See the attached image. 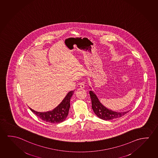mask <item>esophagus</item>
Instances as JSON below:
<instances>
[{"label":"esophagus","instance_id":"1","mask_svg":"<svg viewBox=\"0 0 158 158\" xmlns=\"http://www.w3.org/2000/svg\"><path fill=\"white\" fill-rule=\"evenodd\" d=\"M79 85H80V88H82V89H84L85 88V84H84V83H83V82H81V83H80L79 84Z\"/></svg>","mask_w":158,"mask_h":158}]
</instances>
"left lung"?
Masks as SVG:
<instances>
[{
    "label": "left lung",
    "mask_w": 158,
    "mask_h": 158,
    "mask_svg": "<svg viewBox=\"0 0 158 158\" xmlns=\"http://www.w3.org/2000/svg\"><path fill=\"white\" fill-rule=\"evenodd\" d=\"M89 94L92 102V109L95 114L100 119L105 120L116 119L123 116L129 112H114L110 109H108L100 102L97 96L93 91H90Z\"/></svg>",
    "instance_id": "left-lung-1"
}]
</instances>
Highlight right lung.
Wrapping results in <instances>:
<instances>
[{
	"instance_id": "obj_1",
	"label": "right lung",
	"mask_w": 158,
	"mask_h": 158,
	"mask_svg": "<svg viewBox=\"0 0 158 158\" xmlns=\"http://www.w3.org/2000/svg\"><path fill=\"white\" fill-rule=\"evenodd\" d=\"M74 94L73 91L68 92L62 101L57 107L51 110L46 112H39L35 111L29 108L31 110L36 116L45 122L52 124H58L66 120L68 116L69 109L70 108V100Z\"/></svg>"
}]
</instances>
